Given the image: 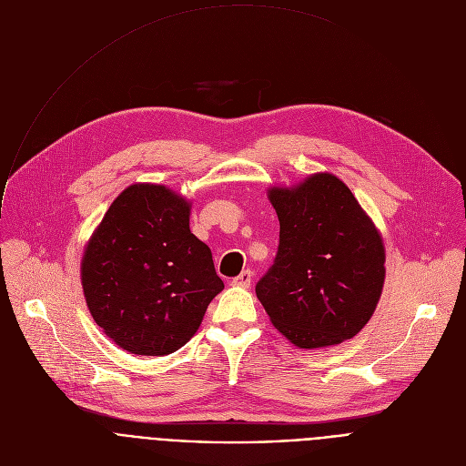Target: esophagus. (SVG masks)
Masks as SVG:
<instances>
[{"label": "esophagus", "instance_id": "1", "mask_svg": "<svg viewBox=\"0 0 466 466\" xmlns=\"http://www.w3.org/2000/svg\"><path fill=\"white\" fill-rule=\"evenodd\" d=\"M252 282V273L250 271H243L239 277H236L232 280V286H238V288H248Z\"/></svg>", "mask_w": 466, "mask_h": 466}]
</instances>
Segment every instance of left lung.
<instances>
[{
  "mask_svg": "<svg viewBox=\"0 0 466 466\" xmlns=\"http://www.w3.org/2000/svg\"><path fill=\"white\" fill-rule=\"evenodd\" d=\"M268 197L280 221V245L256 297L273 326L299 349L354 338L383 289L380 230L349 186L328 171L271 186Z\"/></svg>",
  "mask_w": 466,
  "mask_h": 466,
  "instance_id": "obj_1",
  "label": "left lung"
}]
</instances>
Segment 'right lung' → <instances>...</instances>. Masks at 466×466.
Returning <instances> with one entry per match:
<instances>
[{
  "label": "right lung",
  "instance_id": "1",
  "mask_svg": "<svg viewBox=\"0 0 466 466\" xmlns=\"http://www.w3.org/2000/svg\"><path fill=\"white\" fill-rule=\"evenodd\" d=\"M191 203L162 184L125 187L81 259L86 306L123 350L167 356L198 329L225 284L212 250L189 230Z\"/></svg>",
  "mask_w": 466,
  "mask_h": 466
}]
</instances>
